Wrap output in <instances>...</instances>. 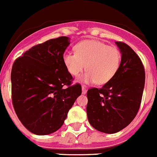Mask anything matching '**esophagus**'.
<instances>
[{"label": "esophagus", "mask_w": 157, "mask_h": 157, "mask_svg": "<svg viewBox=\"0 0 157 157\" xmlns=\"http://www.w3.org/2000/svg\"><path fill=\"white\" fill-rule=\"evenodd\" d=\"M82 94H86V92H87L86 86H82Z\"/></svg>", "instance_id": "obj_1"}]
</instances>
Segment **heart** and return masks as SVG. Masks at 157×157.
I'll return each mask as SVG.
<instances>
[{
	"label": "heart",
	"instance_id": "b5f03b06",
	"mask_svg": "<svg viewBox=\"0 0 157 157\" xmlns=\"http://www.w3.org/2000/svg\"><path fill=\"white\" fill-rule=\"evenodd\" d=\"M63 63L71 75L78 76L82 71H87L81 78L85 83L95 82L104 85L114 78L117 72L121 54L117 48L97 40L82 41L75 46V53L63 55Z\"/></svg>",
	"mask_w": 157,
	"mask_h": 157
}]
</instances>
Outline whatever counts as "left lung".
<instances>
[{
	"label": "left lung",
	"mask_w": 157,
	"mask_h": 157,
	"mask_svg": "<svg viewBox=\"0 0 157 157\" xmlns=\"http://www.w3.org/2000/svg\"><path fill=\"white\" fill-rule=\"evenodd\" d=\"M116 43L122 53L116 75L101 88L87 91L89 122L106 134L119 132L132 122L140 109L145 86V68L139 56L126 43Z\"/></svg>",
	"instance_id": "left-lung-1"
}]
</instances>
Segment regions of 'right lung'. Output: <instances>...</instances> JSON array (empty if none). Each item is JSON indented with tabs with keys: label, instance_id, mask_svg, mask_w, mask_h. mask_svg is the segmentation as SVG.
<instances>
[{
	"label": "right lung",
	"instance_id": "add662e5",
	"mask_svg": "<svg viewBox=\"0 0 157 157\" xmlns=\"http://www.w3.org/2000/svg\"><path fill=\"white\" fill-rule=\"evenodd\" d=\"M70 42L59 37L38 44L15 60L11 72L12 100L23 125L33 134L45 135L59 130L82 94L79 83L63 63Z\"/></svg>",
	"mask_w": 157,
	"mask_h": 157
}]
</instances>
